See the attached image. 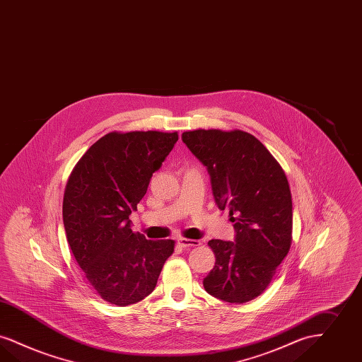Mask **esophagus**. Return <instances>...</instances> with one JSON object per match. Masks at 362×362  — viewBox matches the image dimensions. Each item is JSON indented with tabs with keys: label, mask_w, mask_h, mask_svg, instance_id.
Segmentation results:
<instances>
[{
	"label": "esophagus",
	"mask_w": 362,
	"mask_h": 362,
	"mask_svg": "<svg viewBox=\"0 0 362 362\" xmlns=\"http://www.w3.org/2000/svg\"><path fill=\"white\" fill-rule=\"evenodd\" d=\"M177 244L182 247H194V246L201 245V241L198 240H188V238H179Z\"/></svg>",
	"instance_id": "obj_1"
}]
</instances>
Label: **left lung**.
<instances>
[{
	"label": "left lung",
	"mask_w": 362,
	"mask_h": 362,
	"mask_svg": "<svg viewBox=\"0 0 362 362\" xmlns=\"http://www.w3.org/2000/svg\"><path fill=\"white\" fill-rule=\"evenodd\" d=\"M183 143L207 167L221 210L229 207L235 243L211 240L216 265L204 289L228 303L261 295L292 243V198L279 161L244 130L197 129Z\"/></svg>",
	"instance_id": "1"
}]
</instances>
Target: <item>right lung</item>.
I'll use <instances>...</instances> for the list:
<instances>
[{"label": "right lung", "instance_id": "add662e5", "mask_svg": "<svg viewBox=\"0 0 362 362\" xmlns=\"http://www.w3.org/2000/svg\"><path fill=\"white\" fill-rule=\"evenodd\" d=\"M177 132H110L75 164L63 198V222L74 257L105 302L125 307L148 296L173 240L133 232L137 210L155 171L173 151Z\"/></svg>", "mask_w": 362, "mask_h": 362}]
</instances>
